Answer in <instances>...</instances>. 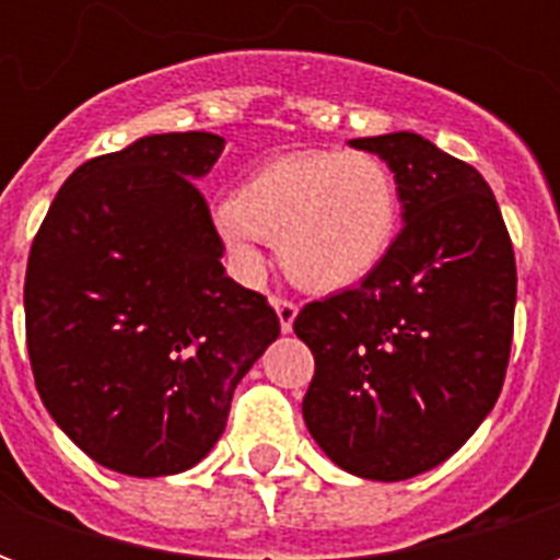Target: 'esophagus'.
<instances>
[{
	"instance_id": "1",
	"label": "esophagus",
	"mask_w": 560,
	"mask_h": 560,
	"mask_svg": "<svg viewBox=\"0 0 560 560\" xmlns=\"http://www.w3.org/2000/svg\"><path fill=\"white\" fill-rule=\"evenodd\" d=\"M272 305H276V315H279V324H281V332H291L293 329V320H296V303H291V300H272Z\"/></svg>"
}]
</instances>
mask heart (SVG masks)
I'll list each match as a JSON object with an SVG mask.
<instances>
[{
	"label": "heart",
	"instance_id": "b5f03b06",
	"mask_svg": "<svg viewBox=\"0 0 560 560\" xmlns=\"http://www.w3.org/2000/svg\"><path fill=\"white\" fill-rule=\"evenodd\" d=\"M215 228L243 272L264 267L260 243H279L284 272L308 291L353 288L396 245L401 195L396 173L372 152H300L264 164Z\"/></svg>",
	"mask_w": 560,
	"mask_h": 560
}]
</instances>
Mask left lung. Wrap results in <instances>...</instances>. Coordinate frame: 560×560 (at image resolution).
I'll list each match as a JSON object with an SVG mask.
<instances>
[{
  "label": "left lung",
  "instance_id": "obj_1",
  "mask_svg": "<svg viewBox=\"0 0 560 560\" xmlns=\"http://www.w3.org/2000/svg\"><path fill=\"white\" fill-rule=\"evenodd\" d=\"M396 173L405 228L360 288L308 303L303 420L341 470L411 480L477 432L504 387L516 257L492 188L413 131L351 140Z\"/></svg>",
  "mask_w": 560,
  "mask_h": 560
}]
</instances>
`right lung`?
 Segmentation results:
<instances>
[{"label": "right lung", "mask_w": 560, "mask_h": 560, "mask_svg": "<svg viewBox=\"0 0 560 560\" xmlns=\"http://www.w3.org/2000/svg\"><path fill=\"white\" fill-rule=\"evenodd\" d=\"M224 138L149 135L80 164L35 236L23 284L35 387L104 468H195L245 372L279 339L260 293L224 272L197 183Z\"/></svg>", "instance_id": "1"}]
</instances>
